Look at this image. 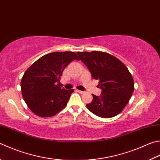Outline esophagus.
Here are the masks:
<instances>
[{"instance_id":"34e87169","label":"esophagus","mask_w":160,"mask_h":160,"mask_svg":"<svg viewBox=\"0 0 160 160\" xmlns=\"http://www.w3.org/2000/svg\"><path fill=\"white\" fill-rule=\"evenodd\" d=\"M77 91L80 93V94H84L85 93V92L84 91H81V90H77Z\"/></svg>"}]
</instances>
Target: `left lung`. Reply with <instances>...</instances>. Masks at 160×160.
Listing matches in <instances>:
<instances>
[{"mask_svg":"<svg viewBox=\"0 0 160 160\" xmlns=\"http://www.w3.org/2000/svg\"><path fill=\"white\" fill-rule=\"evenodd\" d=\"M78 56L91 72L99 80L100 96L92 94L88 108L103 118L115 117L128 103L134 89V82L128 68L117 58L102 52H78Z\"/></svg>","mask_w":160,"mask_h":160,"instance_id":"obj_1","label":"left lung"}]
</instances>
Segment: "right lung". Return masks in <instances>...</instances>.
Masks as SVG:
<instances>
[{
    "label": "right lung",
    "mask_w": 160,
    "mask_h": 160,
    "mask_svg": "<svg viewBox=\"0 0 160 160\" xmlns=\"http://www.w3.org/2000/svg\"><path fill=\"white\" fill-rule=\"evenodd\" d=\"M74 59L73 52L45 54L28 68L22 78V94L28 108L40 117H52L67 105L74 89H65L59 79L64 68Z\"/></svg>",
    "instance_id": "right-lung-1"
}]
</instances>
